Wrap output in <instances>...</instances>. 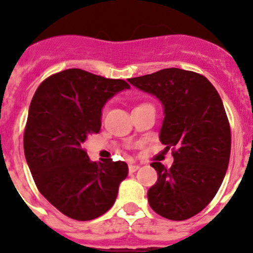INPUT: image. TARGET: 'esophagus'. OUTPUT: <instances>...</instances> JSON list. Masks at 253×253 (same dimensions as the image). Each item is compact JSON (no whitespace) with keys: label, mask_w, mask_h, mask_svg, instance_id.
I'll return each mask as SVG.
<instances>
[{"label":"esophagus","mask_w":253,"mask_h":253,"mask_svg":"<svg viewBox=\"0 0 253 253\" xmlns=\"http://www.w3.org/2000/svg\"><path fill=\"white\" fill-rule=\"evenodd\" d=\"M138 169H139V166H138V165H129V172H130V173L135 172Z\"/></svg>","instance_id":"esophagus-1"}]
</instances>
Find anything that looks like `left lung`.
I'll return each mask as SVG.
<instances>
[{
    "label": "left lung",
    "mask_w": 253,
    "mask_h": 253,
    "mask_svg": "<svg viewBox=\"0 0 253 253\" xmlns=\"http://www.w3.org/2000/svg\"><path fill=\"white\" fill-rule=\"evenodd\" d=\"M128 81L161 102L160 140L176 148L171 169L151 165L158 178L148 190L149 205L171 220L191 218L215 196L229 163L231 128L222 99L208 78L180 68Z\"/></svg>",
    "instance_id": "1"
}]
</instances>
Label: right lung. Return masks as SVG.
<instances>
[{
  "instance_id": "right-lung-1",
  "label": "right lung",
  "mask_w": 253,
  "mask_h": 253,
  "mask_svg": "<svg viewBox=\"0 0 253 253\" xmlns=\"http://www.w3.org/2000/svg\"><path fill=\"white\" fill-rule=\"evenodd\" d=\"M130 86L78 68L50 76L29 107L24 152L40 194L60 213L91 220L114 205L128 176L123 161L92 162L82 144L101 128L102 109Z\"/></svg>"
}]
</instances>
